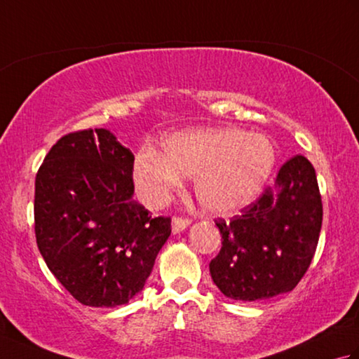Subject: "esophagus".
I'll return each mask as SVG.
<instances>
[{"label": "esophagus", "instance_id": "obj_1", "mask_svg": "<svg viewBox=\"0 0 359 359\" xmlns=\"http://www.w3.org/2000/svg\"><path fill=\"white\" fill-rule=\"evenodd\" d=\"M189 224H191V220L189 219H184V217H172L171 220V228H172V233L177 234V233H182L185 230V228L189 226Z\"/></svg>", "mask_w": 359, "mask_h": 359}]
</instances>
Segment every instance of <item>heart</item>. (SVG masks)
Returning <instances> with one entry per match:
<instances>
[{"label":"heart","mask_w":359,"mask_h":359,"mask_svg":"<svg viewBox=\"0 0 359 359\" xmlns=\"http://www.w3.org/2000/svg\"><path fill=\"white\" fill-rule=\"evenodd\" d=\"M163 154L142 149L134 179L144 202L158 207L194 177V194L203 210L228 215L261 194L276 163L269 137L242 129H196L175 133L162 143Z\"/></svg>","instance_id":"obj_1"}]
</instances>
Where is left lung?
Here are the masks:
<instances>
[{
  "label": "left lung",
  "mask_w": 359,
  "mask_h": 359,
  "mask_svg": "<svg viewBox=\"0 0 359 359\" xmlns=\"http://www.w3.org/2000/svg\"><path fill=\"white\" fill-rule=\"evenodd\" d=\"M216 225L222 248L210 273L226 297L251 302L292 292L315 256L323 225L315 168L304 156L290 158L255 203Z\"/></svg>",
  "instance_id": "8db88e82"
}]
</instances>
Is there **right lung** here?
<instances>
[{
	"label": "right lung",
	"instance_id": "add662e5",
	"mask_svg": "<svg viewBox=\"0 0 359 359\" xmlns=\"http://www.w3.org/2000/svg\"><path fill=\"white\" fill-rule=\"evenodd\" d=\"M134 154L108 129L62 137L35 179L38 250L60 284L89 307L139 294L171 234L133 201Z\"/></svg>",
	"mask_w": 359,
	"mask_h": 359
}]
</instances>
